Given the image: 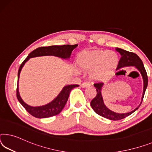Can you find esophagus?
Masks as SVG:
<instances>
[{"instance_id": "obj_1", "label": "esophagus", "mask_w": 152, "mask_h": 152, "mask_svg": "<svg viewBox=\"0 0 152 152\" xmlns=\"http://www.w3.org/2000/svg\"><path fill=\"white\" fill-rule=\"evenodd\" d=\"M89 85H89V83H88V82H85V83L81 84V86H82V87H83V88L86 87V86H88Z\"/></svg>"}]
</instances>
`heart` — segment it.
<instances>
[{
    "mask_svg": "<svg viewBox=\"0 0 152 152\" xmlns=\"http://www.w3.org/2000/svg\"><path fill=\"white\" fill-rule=\"evenodd\" d=\"M77 65L81 69L90 72L94 81L107 80L114 73L118 64V56L113 50L84 52L78 55Z\"/></svg>",
    "mask_w": 152,
    "mask_h": 152,
    "instance_id": "obj_1",
    "label": "heart"
}]
</instances>
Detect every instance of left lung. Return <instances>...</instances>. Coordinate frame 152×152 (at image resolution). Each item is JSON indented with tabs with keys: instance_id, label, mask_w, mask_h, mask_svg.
<instances>
[{
	"instance_id": "8db88e82",
	"label": "left lung",
	"mask_w": 152,
	"mask_h": 152,
	"mask_svg": "<svg viewBox=\"0 0 152 152\" xmlns=\"http://www.w3.org/2000/svg\"><path fill=\"white\" fill-rule=\"evenodd\" d=\"M115 50L121 55V58H120L118 62L117 69L122 68V67L128 66L136 67V68L138 69L139 72H140L142 78H143V91L141 98V102L138 107L135 108L134 110H132L131 112L124 113V114H119V113H115L114 112H113V111L110 110V109H108L104 104V102H103V96L102 95V89L104 84L102 83H97L94 84V86H95V87L96 88V91H97V95H96V97L91 102V106L92 107L93 110L95 111L97 114L111 120H119L123 119L124 118H126L132 114V113L135 112L137 110H138V108L141 104L142 101L143 99V97L144 95H145V92L147 88V86H148V75H147V72L145 67H144L143 61H142L141 59L139 58L138 55L134 53L127 51V50L120 49V48H116Z\"/></svg>"
}]
</instances>
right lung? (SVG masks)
I'll return each mask as SVG.
<instances>
[{"label":"right lung","instance_id":"add662e5","mask_svg":"<svg viewBox=\"0 0 152 152\" xmlns=\"http://www.w3.org/2000/svg\"><path fill=\"white\" fill-rule=\"evenodd\" d=\"M78 45H54L49 46V47H41L37 48L28 55L26 59L22 62L18 70V87H17V97L20 103L22 105V106L25 108L26 111L33 116L38 118H49L53 115L59 114L61 110H63L65 105L68 99L70 91L75 87H78V85H70L65 86L62 89L61 92L57 95L56 98H55L51 102L46 104L42 106L32 107L30 106L23 102L21 98L20 93H19V78L21 69H22L26 62L28 61V59L32 57H39V56H47V55H53V56L59 57L63 59H69L70 57L72 50L76 49Z\"/></svg>","mask_w":152,"mask_h":152}]
</instances>
